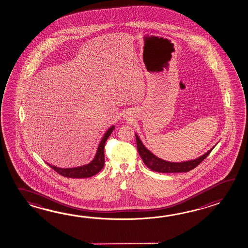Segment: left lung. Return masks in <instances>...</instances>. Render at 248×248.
<instances>
[{"label":"left lung","mask_w":248,"mask_h":248,"mask_svg":"<svg viewBox=\"0 0 248 248\" xmlns=\"http://www.w3.org/2000/svg\"><path fill=\"white\" fill-rule=\"evenodd\" d=\"M136 136L137 148L140 155L142 158L143 162L147 167L151 170L160 173H177V172H188L197 167L198 165L206 159L212 149L203 155L202 156L199 157L198 159L184 162H169L163 161L162 159L154 155L151 152L148 151L140 141L138 135Z\"/></svg>","instance_id":"8db88e82"}]
</instances>
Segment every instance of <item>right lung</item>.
I'll use <instances>...</instances> for the list:
<instances>
[{
	"label": "right lung",
	"mask_w": 248,
	"mask_h": 248,
	"mask_svg": "<svg viewBox=\"0 0 248 248\" xmlns=\"http://www.w3.org/2000/svg\"><path fill=\"white\" fill-rule=\"evenodd\" d=\"M115 126H112L107 131L106 133L101 140V143L98 147L96 155L94 159L89 164H86L80 167L71 168V169H62V168L56 167L54 165H49L55 171L60 174L62 177H71V178H86V177H91L97 173L101 171V169L104 166V147L108 138L111 134Z\"/></svg>",
	"instance_id": "obj_1"
}]
</instances>
